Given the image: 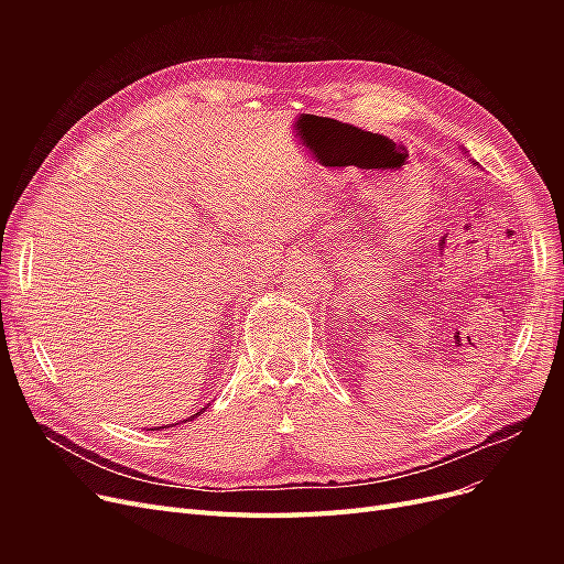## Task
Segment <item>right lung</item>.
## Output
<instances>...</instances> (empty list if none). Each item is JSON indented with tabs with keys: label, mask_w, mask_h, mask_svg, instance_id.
Segmentation results:
<instances>
[{
	"label": "right lung",
	"mask_w": 564,
	"mask_h": 564,
	"mask_svg": "<svg viewBox=\"0 0 564 564\" xmlns=\"http://www.w3.org/2000/svg\"><path fill=\"white\" fill-rule=\"evenodd\" d=\"M200 411H205V409H200ZM200 411H198V413H194V416H189V419H185V421H183V423H187V421H194V419H196V416H200ZM175 425H177V423H175ZM155 430H164V427H155Z\"/></svg>",
	"instance_id": "right-lung-1"
}]
</instances>
